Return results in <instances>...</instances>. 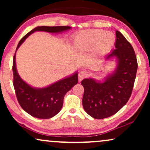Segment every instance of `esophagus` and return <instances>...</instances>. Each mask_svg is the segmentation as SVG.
<instances>
[{
    "instance_id": "1",
    "label": "esophagus",
    "mask_w": 150,
    "mask_h": 150,
    "mask_svg": "<svg viewBox=\"0 0 150 150\" xmlns=\"http://www.w3.org/2000/svg\"><path fill=\"white\" fill-rule=\"evenodd\" d=\"M87 71H80L79 74V81H81L82 80L85 79V78H86L87 76Z\"/></svg>"
}]
</instances>
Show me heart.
Returning <instances> with one entry per match:
<instances>
[{"label":"heart","mask_w":150,"mask_h":150,"mask_svg":"<svg viewBox=\"0 0 150 150\" xmlns=\"http://www.w3.org/2000/svg\"><path fill=\"white\" fill-rule=\"evenodd\" d=\"M115 36L110 31L102 30H88L78 34L75 44L78 48L89 50L96 47V52L102 54L107 52L115 43Z\"/></svg>","instance_id":"1"}]
</instances>
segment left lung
Here are the masks:
<instances>
[{"mask_svg": "<svg viewBox=\"0 0 150 150\" xmlns=\"http://www.w3.org/2000/svg\"><path fill=\"white\" fill-rule=\"evenodd\" d=\"M115 49L106 56L105 61H115L116 67L102 81L88 78L81 81L84 95L83 106L94 119H104L117 112L128 101L137 71V61L132 45L116 30Z\"/></svg>", "mask_w": 150, "mask_h": 150, "instance_id": "obj_1", "label": "left lung"}]
</instances>
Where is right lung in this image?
I'll use <instances>...</instances> for the list:
<instances>
[{"label":"right lung","instance_id":"obj_1","mask_svg":"<svg viewBox=\"0 0 150 150\" xmlns=\"http://www.w3.org/2000/svg\"><path fill=\"white\" fill-rule=\"evenodd\" d=\"M71 29L70 26H38L28 32L18 43L16 52L30 35L36 31L50 33H61ZM13 87L18 101L26 112L34 117L49 119L60 111L63 98L67 91L78 83V71L63 78L47 87H34L23 81L18 74L16 68V53L13 59Z\"/></svg>","mask_w":150,"mask_h":150}]
</instances>
